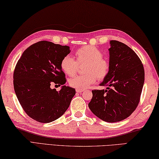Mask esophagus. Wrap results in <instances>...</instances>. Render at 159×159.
Returning <instances> with one entry per match:
<instances>
[{"label": "esophagus", "mask_w": 159, "mask_h": 159, "mask_svg": "<svg viewBox=\"0 0 159 159\" xmlns=\"http://www.w3.org/2000/svg\"><path fill=\"white\" fill-rule=\"evenodd\" d=\"M83 91H84L83 89H76V92L77 93H82Z\"/></svg>", "instance_id": "1"}]
</instances>
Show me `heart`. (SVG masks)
Masks as SVG:
<instances>
[{
	"mask_svg": "<svg viewBox=\"0 0 159 159\" xmlns=\"http://www.w3.org/2000/svg\"><path fill=\"white\" fill-rule=\"evenodd\" d=\"M75 58L69 56L64 57L60 66L64 73L72 76L76 73L78 65L85 63V74L78 75L69 80V84L76 89H85L94 84L98 79L103 80L109 74L110 65L102 53L93 45H84L75 52Z\"/></svg>",
	"mask_w": 159,
	"mask_h": 159,
	"instance_id": "heart-1",
	"label": "heart"
}]
</instances>
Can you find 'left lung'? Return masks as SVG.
I'll list each match as a JSON object with an SVG mask.
<instances>
[{"instance_id":"left-lung-1","label":"left lung","mask_w":159,"mask_h":159,"mask_svg":"<svg viewBox=\"0 0 159 159\" xmlns=\"http://www.w3.org/2000/svg\"><path fill=\"white\" fill-rule=\"evenodd\" d=\"M110 72L101 86L107 90H93L89 107L107 122L124 120L131 115L140 100L144 81L142 61L133 50L116 40L110 41Z\"/></svg>"}]
</instances>
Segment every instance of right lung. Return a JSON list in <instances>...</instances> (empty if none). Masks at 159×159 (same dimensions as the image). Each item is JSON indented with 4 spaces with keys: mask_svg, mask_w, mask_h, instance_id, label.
<instances>
[{
    "mask_svg": "<svg viewBox=\"0 0 159 159\" xmlns=\"http://www.w3.org/2000/svg\"><path fill=\"white\" fill-rule=\"evenodd\" d=\"M69 53L68 46L43 40L28 47L16 63L13 75L16 96L24 112L35 121H55L68 110L75 95L72 87L63 86L59 91L50 87L52 84H66L60 63Z\"/></svg>",
    "mask_w": 159,
    "mask_h": 159,
    "instance_id": "obj_1",
    "label": "right lung"
}]
</instances>
